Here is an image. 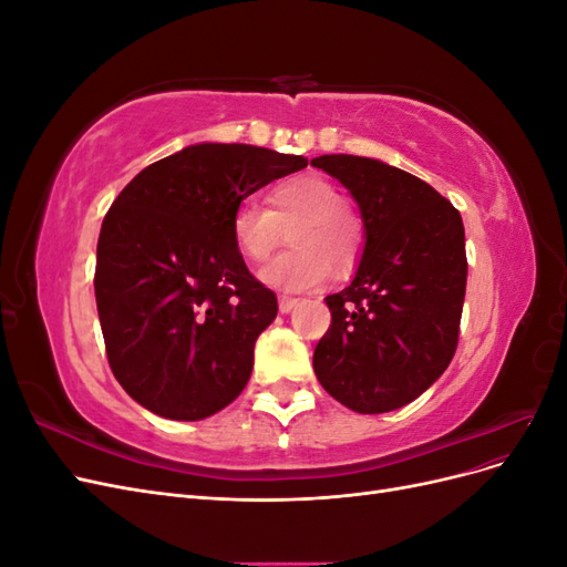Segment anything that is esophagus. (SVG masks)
I'll use <instances>...</instances> for the list:
<instances>
[{"label": "esophagus", "instance_id": "esophagus-1", "mask_svg": "<svg viewBox=\"0 0 567 567\" xmlns=\"http://www.w3.org/2000/svg\"><path fill=\"white\" fill-rule=\"evenodd\" d=\"M296 307H298V300H296V298H288V296H281V298H279V312H281V315L293 312Z\"/></svg>", "mask_w": 567, "mask_h": 567}]
</instances>
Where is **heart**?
<instances>
[{
    "label": "heart",
    "mask_w": 567,
    "mask_h": 567,
    "mask_svg": "<svg viewBox=\"0 0 567 567\" xmlns=\"http://www.w3.org/2000/svg\"><path fill=\"white\" fill-rule=\"evenodd\" d=\"M269 210L244 200L231 215V241L248 262L265 265L290 231L293 250L277 257L260 279L286 293L323 286L331 267L348 271L364 248V221L340 188L317 173L271 186Z\"/></svg>",
    "instance_id": "1"
}]
</instances>
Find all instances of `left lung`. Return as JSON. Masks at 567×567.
Listing matches in <instances>:
<instances>
[{"label":"left lung","mask_w":567,"mask_h":567,"mask_svg":"<svg viewBox=\"0 0 567 567\" xmlns=\"http://www.w3.org/2000/svg\"><path fill=\"white\" fill-rule=\"evenodd\" d=\"M357 200L367 244L354 279L326 298L315 350L321 388L359 414L414 402L450 367L466 298V234L431 184L362 156H319Z\"/></svg>","instance_id":"8db88e82"}]
</instances>
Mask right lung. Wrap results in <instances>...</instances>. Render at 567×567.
Listing matches in <instances>:
<instances>
[{
	"label": "right lung",
	"instance_id": "right-lung-1",
	"mask_svg": "<svg viewBox=\"0 0 567 567\" xmlns=\"http://www.w3.org/2000/svg\"><path fill=\"white\" fill-rule=\"evenodd\" d=\"M307 158L250 144H196L148 165L113 200L94 293L106 354L134 402L173 421L231 404L277 296L231 241L238 203Z\"/></svg>",
	"mask_w": 567,
	"mask_h": 567
}]
</instances>
